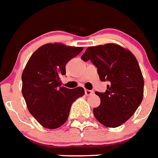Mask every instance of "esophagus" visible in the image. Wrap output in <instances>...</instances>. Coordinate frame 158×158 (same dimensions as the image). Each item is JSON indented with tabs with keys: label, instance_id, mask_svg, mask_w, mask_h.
Instances as JSON below:
<instances>
[{
	"label": "esophagus",
	"instance_id": "34e87169",
	"mask_svg": "<svg viewBox=\"0 0 158 158\" xmlns=\"http://www.w3.org/2000/svg\"><path fill=\"white\" fill-rule=\"evenodd\" d=\"M94 93V92L92 90H88V89H85V94L87 95V96H90V95L93 94Z\"/></svg>",
	"mask_w": 158,
	"mask_h": 158
}]
</instances>
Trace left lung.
Returning <instances> with one entry per match:
<instances>
[{
    "label": "left lung",
    "mask_w": 158,
    "mask_h": 158,
    "mask_svg": "<svg viewBox=\"0 0 158 158\" xmlns=\"http://www.w3.org/2000/svg\"><path fill=\"white\" fill-rule=\"evenodd\" d=\"M82 60L97 67L101 81L109 82L105 92H96L101 105L93 109L97 121L107 127H118L136 111L143 96V78L130 50L116 44L88 47Z\"/></svg>",
    "instance_id": "left-lung-1"
}]
</instances>
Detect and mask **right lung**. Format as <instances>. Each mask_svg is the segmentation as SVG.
I'll list each match as a JSON object with an SVG mask.
<instances>
[{"mask_svg":"<svg viewBox=\"0 0 158 158\" xmlns=\"http://www.w3.org/2000/svg\"><path fill=\"white\" fill-rule=\"evenodd\" d=\"M83 51L82 47L46 44L35 50L22 75V93L29 112L44 127L56 129L66 122L74 101L84 95L82 87H61L66 64Z\"/></svg>","mask_w":158,"mask_h":158,"instance_id":"obj_1","label":"right lung"}]
</instances>
